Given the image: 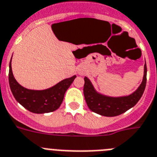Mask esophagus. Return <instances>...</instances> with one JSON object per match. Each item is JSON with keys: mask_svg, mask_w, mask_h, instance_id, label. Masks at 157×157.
<instances>
[{"mask_svg": "<svg viewBox=\"0 0 157 157\" xmlns=\"http://www.w3.org/2000/svg\"><path fill=\"white\" fill-rule=\"evenodd\" d=\"M84 71H82V70H79V71H78V75H84Z\"/></svg>", "mask_w": 157, "mask_h": 157, "instance_id": "esophagus-1", "label": "esophagus"}]
</instances>
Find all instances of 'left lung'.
Returning <instances> with one entry per match:
<instances>
[{
  "label": "left lung",
  "instance_id": "left-lung-1",
  "mask_svg": "<svg viewBox=\"0 0 157 157\" xmlns=\"http://www.w3.org/2000/svg\"><path fill=\"white\" fill-rule=\"evenodd\" d=\"M147 80V67H144V77L141 84L136 91L124 97H108L98 93L94 88L91 82L84 78L83 94L85 100L90 110L105 117H114L134 106L140 99L144 91Z\"/></svg>",
  "mask_w": 157,
  "mask_h": 157
}]
</instances>
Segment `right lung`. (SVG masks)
Wrapping results in <instances>:
<instances>
[{"label": "right lung", "mask_w": 157, "mask_h": 157, "mask_svg": "<svg viewBox=\"0 0 157 157\" xmlns=\"http://www.w3.org/2000/svg\"><path fill=\"white\" fill-rule=\"evenodd\" d=\"M11 60L9 63V81L13 96L25 109L35 113H50L59 109L63 100L67 90L71 85L76 75L62 80L49 89L34 90L23 87L15 79L12 71Z\"/></svg>", "instance_id": "obj_1"}]
</instances>
